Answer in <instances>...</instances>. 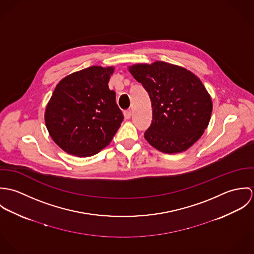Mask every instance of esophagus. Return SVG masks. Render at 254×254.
<instances>
[{"label":"esophagus","mask_w":254,"mask_h":254,"mask_svg":"<svg viewBox=\"0 0 254 254\" xmlns=\"http://www.w3.org/2000/svg\"><path fill=\"white\" fill-rule=\"evenodd\" d=\"M131 116H132V110H131V109H128V110H125V111H124V117H125L126 119L131 118Z\"/></svg>","instance_id":"esophagus-1"}]
</instances>
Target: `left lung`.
<instances>
[{"label": "left lung", "instance_id": "8db88e82", "mask_svg": "<svg viewBox=\"0 0 254 254\" xmlns=\"http://www.w3.org/2000/svg\"><path fill=\"white\" fill-rule=\"evenodd\" d=\"M148 93L152 121L145 139L165 153L182 152L207 128L212 101L204 85L190 70L163 62L129 67Z\"/></svg>", "mask_w": 254, "mask_h": 254}]
</instances>
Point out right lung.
Listing matches in <instances>:
<instances>
[{"label":"right lung","instance_id":"right-lung-1","mask_svg":"<svg viewBox=\"0 0 254 254\" xmlns=\"http://www.w3.org/2000/svg\"><path fill=\"white\" fill-rule=\"evenodd\" d=\"M114 67L91 66L72 73L55 88L45 122L50 136L69 154L91 156L109 145L123 121L109 81Z\"/></svg>","mask_w":254,"mask_h":254}]
</instances>
